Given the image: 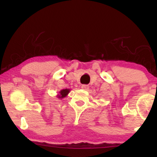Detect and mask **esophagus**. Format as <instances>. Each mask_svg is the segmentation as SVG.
<instances>
[{
    "mask_svg": "<svg viewBox=\"0 0 157 157\" xmlns=\"http://www.w3.org/2000/svg\"><path fill=\"white\" fill-rule=\"evenodd\" d=\"M81 88H82V89H84V90H88V89H89V86H88V85L83 84V85H82Z\"/></svg>",
    "mask_w": 157,
    "mask_h": 157,
    "instance_id": "1",
    "label": "esophagus"
}]
</instances>
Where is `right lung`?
<instances>
[{
	"mask_svg": "<svg viewBox=\"0 0 157 157\" xmlns=\"http://www.w3.org/2000/svg\"><path fill=\"white\" fill-rule=\"evenodd\" d=\"M70 91H71L70 89H65L61 90V91L59 92V94H57V97L59 98V99H62V98L67 96Z\"/></svg>",
	"mask_w": 157,
	"mask_h": 157,
	"instance_id": "right-lung-1",
	"label": "right lung"
}]
</instances>
